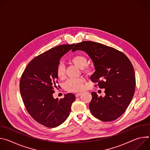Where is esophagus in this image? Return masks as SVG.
I'll use <instances>...</instances> for the list:
<instances>
[{"mask_svg": "<svg viewBox=\"0 0 150 150\" xmlns=\"http://www.w3.org/2000/svg\"><path fill=\"white\" fill-rule=\"evenodd\" d=\"M81 93H76V94H75V96H76V97H78L79 96H81Z\"/></svg>", "mask_w": 150, "mask_h": 150, "instance_id": "34e87169", "label": "esophagus"}]
</instances>
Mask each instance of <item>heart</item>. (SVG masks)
I'll return each mask as SVG.
<instances>
[{"label":"heart","instance_id":"1","mask_svg":"<svg viewBox=\"0 0 150 150\" xmlns=\"http://www.w3.org/2000/svg\"><path fill=\"white\" fill-rule=\"evenodd\" d=\"M72 62L78 68L82 69L87 65V60L85 56L82 55H76L71 59ZM87 72H91L89 68L85 69ZM56 74L59 79H63L65 76V68L62 63H59L56 68ZM84 79L83 78H71L68 79L64 85L65 89L69 91L77 92L80 91L83 88Z\"/></svg>","mask_w":150,"mask_h":150}]
</instances>
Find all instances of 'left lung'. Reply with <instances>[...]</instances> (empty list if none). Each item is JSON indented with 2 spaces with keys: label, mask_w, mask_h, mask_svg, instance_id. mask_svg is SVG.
<instances>
[{
  "label": "left lung",
  "mask_w": 150,
  "mask_h": 150,
  "mask_svg": "<svg viewBox=\"0 0 150 150\" xmlns=\"http://www.w3.org/2000/svg\"><path fill=\"white\" fill-rule=\"evenodd\" d=\"M86 53L94 63L91 80L104 88V97L92 92L89 107L92 115L104 122L119 118L129 106L134 94L135 76L129 59L122 52L103 44L86 41L76 44L72 51Z\"/></svg>",
  "instance_id": "8db88e82"
}]
</instances>
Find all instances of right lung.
<instances>
[{
	"label": "right lung",
	"mask_w": 150,
	"mask_h": 150,
	"mask_svg": "<svg viewBox=\"0 0 150 150\" xmlns=\"http://www.w3.org/2000/svg\"><path fill=\"white\" fill-rule=\"evenodd\" d=\"M74 45L57 46L35 57L21 78L20 93L27 110L35 121L48 127H56L65 122L75 100L72 93L60 99L53 96L57 88V67L62 57Z\"/></svg>",
	"instance_id": "add662e5"
}]
</instances>
